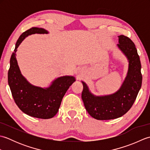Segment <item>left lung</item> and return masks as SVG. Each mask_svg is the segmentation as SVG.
Instances as JSON below:
<instances>
[{
	"label": "left lung",
	"mask_w": 150,
	"mask_h": 150,
	"mask_svg": "<svg viewBox=\"0 0 150 150\" xmlns=\"http://www.w3.org/2000/svg\"><path fill=\"white\" fill-rule=\"evenodd\" d=\"M117 46L126 57L128 69L122 85L113 93L95 95L84 81L82 99L86 110L97 120L117 119L128 112L134 103L142 85L141 64L135 44L124 35H119Z\"/></svg>",
	"instance_id": "8db88e82"
}]
</instances>
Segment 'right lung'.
Segmentation results:
<instances>
[{
    "instance_id": "1",
    "label": "right lung",
    "mask_w": 150,
    "mask_h": 150,
    "mask_svg": "<svg viewBox=\"0 0 150 150\" xmlns=\"http://www.w3.org/2000/svg\"><path fill=\"white\" fill-rule=\"evenodd\" d=\"M35 33L49 32L44 28L33 27L19 37L10 59L8 84L16 104L22 112L33 117L47 119L58 112L63 97L76 79L71 75L61 76L54 79L48 87L42 88L31 84L22 75L16 59V52L22 41Z\"/></svg>"
}]
</instances>
